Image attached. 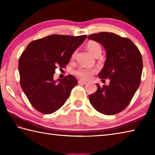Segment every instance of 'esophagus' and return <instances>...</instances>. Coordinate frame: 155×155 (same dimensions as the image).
<instances>
[{
    "instance_id": "1",
    "label": "esophagus",
    "mask_w": 155,
    "mask_h": 155,
    "mask_svg": "<svg viewBox=\"0 0 155 155\" xmlns=\"http://www.w3.org/2000/svg\"><path fill=\"white\" fill-rule=\"evenodd\" d=\"M78 83H79V84H87V83L86 81H84L83 80H79V81H78Z\"/></svg>"
}]
</instances>
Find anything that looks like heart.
Instances as JSON below:
<instances>
[{
	"label": "heart",
	"mask_w": 155,
	"mask_h": 155,
	"mask_svg": "<svg viewBox=\"0 0 155 155\" xmlns=\"http://www.w3.org/2000/svg\"><path fill=\"white\" fill-rule=\"evenodd\" d=\"M87 47L88 50L95 57H97V56H101L102 53V47L98 42L91 41L87 43ZM74 53L72 54V57H74ZM95 72H96V70H94V69H90L84 67H80L78 68L75 69L73 71V73L76 76H77L78 77L82 78V79L87 80L90 78L91 76L95 73Z\"/></svg>",
	"instance_id": "obj_1"
}]
</instances>
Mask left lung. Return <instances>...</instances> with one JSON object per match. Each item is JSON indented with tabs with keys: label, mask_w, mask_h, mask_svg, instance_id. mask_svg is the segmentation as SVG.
I'll return each instance as SVG.
<instances>
[{
	"label": "left lung",
	"mask_w": 155,
	"mask_h": 155,
	"mask_svg": "<svg viewBox=\"0 0 155 155\" xmlns=\"http://www.w3.org/2000/svg\"><path fill=\"white\" fill-rule=\"evenodd\" d=\"M88 38L99 42L106 50L105 64L98 76L102 81L110 80L108 86L97 84V91L88 97L90 103L102 114L119 113L129 104L140 85L142 56L132 41L113 32L93 34Z\"/></svg>",
	"instance_id": "left-lung-1"
}]
</instances>
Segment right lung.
<instances>
[{
    "label": "right lung",
    "instance_id": "obj_1",
    "mask_svg": "<svg viewBox=\"0 0 155 155\" xmlns=\"http://www.w3.org/2000/svg\"><path fill=\"white\" fill-rule=\"evenodd\" d=\"M87 35H52L32 41L19 58L20 84L30 103L43 114L58 110L78 84L71 74L54 81L57 67L64 68Z\"/></svg>",
    "mask_w": 155,
    "mask_h": 155
}]
</instances>
